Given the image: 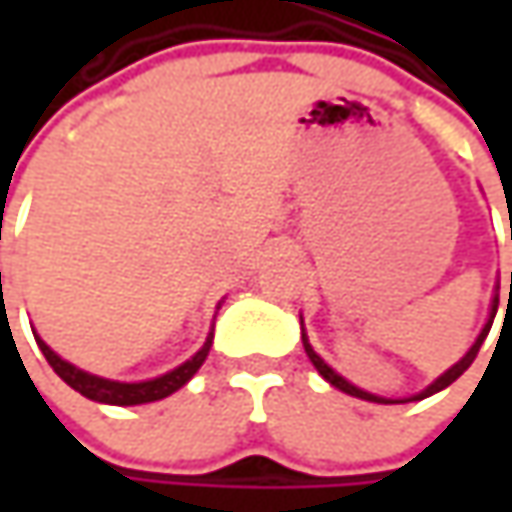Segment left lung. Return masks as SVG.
Segmentation results:
<instances>
[{
	"label": "left lung",
	"instance_id": "8db88e82",
	"mask_svg": "<svg viewBox=\"0 0 512 512\" xmlns=\"http://www.w3.org/2000/svg\"><path fill=\"white\" fill-rule=\"evenodd\" d=\"M510 239H512V233H510ZM510 296H512V273H510ZM496 310H499V293L493 296V305H490V319H487V325L482 327V333H479V339L473 342V347L464 353L462 359L459 362L453 364L450 370H444L442 376L436 379L433 384H427L424 387L422 393H416V396H410V399H384V396H373V393H367V390H362V387H356V384H350L347 379H342L330 364L310 347V342H307V333H305V327H302V342H305V353H307V359L313 362V367L325 376L327 382L333 384V387H339L342 393H347V396H356V399H364V402H379V404H404V402H419V399H427V396H433V393H439V390H444V387H450V384L456 382L459 376H462L464 370L473 364V359H476V353H479V347H482V342L487 339V333H490V327H493V319H496Z\"/></svg>",
	"mask_w": 512,
	"mask_h": 512
}]
</instances>
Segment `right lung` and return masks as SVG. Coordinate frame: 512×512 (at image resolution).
<instances>
[{
  "label": "right lung",
  "mask_w": 512,
  "mask_h": 512,
  "mask_svg": "<svg viewBox=\"0 0 512 512\" xmlns=\"http://www.w3.org/2000/svg\"><path fill=\"white\" fill-rule=\"evenodd\" d=\"M33 336H36V333H33ZM36 344H39V350L45 353V359H48L50 367L56 370V376L65 384H70L76 393H82L85 399H93V402L130 407V404L159 402V399H165L170 393H176L179 387H185V384L196 376V370L202 367V362L207 359L210 344H213V333L207 336L205 344H202V350H199L196 356H190V359H187L185 364H179L176 370H170L165 376H156V379H150V382H110V379L85 373V370H79V367H73L70 362H65V359L56 356L39 336H36Z\"/></svg>",
  "instance_id": "1"
}]
</instances>
